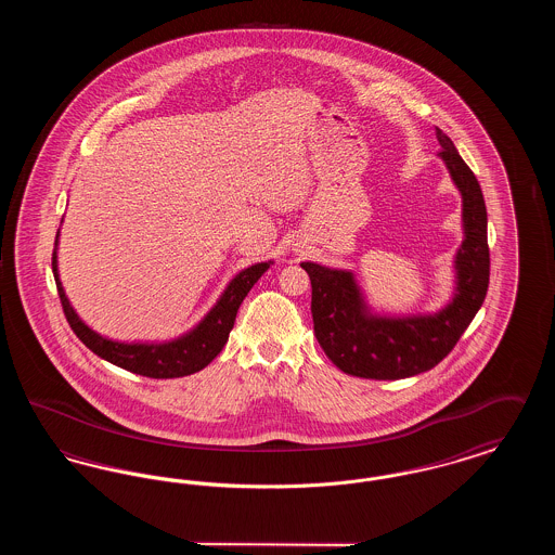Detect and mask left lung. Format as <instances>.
Here are the masks:
<instances>
[{
    "mask_svg": "<svg viewBox=\"0 0 555 555\" xmlns=\"http://www.w3.org/2000/svg\"><path fill=\"white\" fill-rule=\"evenodd\" d=\"M439 158L462 195L464 238L455 251V287L433 314L387 317L370 310L351 270L301 262L312 281V318L318 344L345 374L397 380L435 369L460 341L489 287L487 208L473 170L453 141L437 129Z\"/></svg>",
    "mask_w": 555,
    "mask_h": 555,
    "instance_id": "left-lung-1",
    "label": "left lung"
}]
</instances>
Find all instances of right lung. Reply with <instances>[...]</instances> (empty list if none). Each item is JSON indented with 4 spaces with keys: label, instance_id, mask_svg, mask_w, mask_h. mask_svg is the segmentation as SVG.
Returning a JSON list of instances; mask_svg holds the SVG:
<instances>
[{
    "label": "right lung",
    "instance_id": "obj_1",
    "mask_svg": "<svg viewBox=\"0 0 555 555\" xmlns=\"http://www.w3.org/2000/svg\"><path fill=\"white\" fill-rule=\"evenodd\" d=\"M57 237H60V231H57ZM57 237L53 247V279H55V287L60 293V301L70 328L77 333L80 341L102 360H106L118 369L129 370L150 378H177V376H186L206 369L229 341V333L235 324L241 301L272 264L270 260V262L243 268L233 276L227 289L222 291V295L218 297L210 312L199 320V324L186 331L185 335L170 341L127 344V341L107 339L104 335L95 333L75 312L73 304L66 297V291L62 287L60 272H57Z\"/></svg>",
    "mask_w": 555,
    "mask_h": 555
}]
</instances>
